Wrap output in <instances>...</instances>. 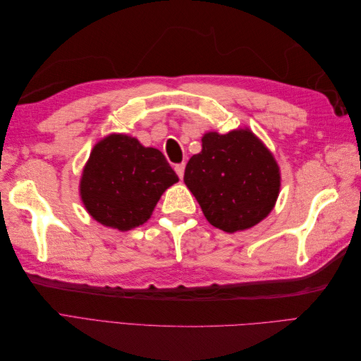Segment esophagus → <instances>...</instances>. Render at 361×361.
<instances>
[{
  "mask_svg": "<svg viewBox=\"0 0 361 361\" xmlns=\"http://www.w3.org/2000/svg\"><path fill=\"white\" fill-rule=\"evenodd\" d=\"M174 170H176V173H178V176L182 179L183 178V173H185V162H180V164H176V166H174Z\"/></svg>",
  "mask_w": 361,
  "mask_h": 361,
  "instance_id": "obj_1",
  "label": "esophagus"
}]
</instances>
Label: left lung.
<instances>
[{
    "instance_id": "obj_1",
    "label": "left lung",
    "mask_w": 361,
    "mask_h": 361,
    "mask_svg": "<svg viewBox=\"0 0 361 361\" xmlns=\"http://www.w3.org/2000/svg\"><path fill=\"white\" fill-rule=\"evenodd\" d=\"M183 182L214 227L233 233L271 212L280 190L279 166L248 129L207 133L202 152L185 167Z\"/></svg>"
}]
</instances>
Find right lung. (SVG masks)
<instances>
[{
  "instance_id": "1",
  "label": "right lung",
  "mask_w": 361,
  "mask_h": 361,
  "mask_svg": "<svg viewBox=\"0 0 361 361\" xmlns=\"http://www.w3.org/2000/svg\"><path fill=\"white\" fill-rule=\"evenodd\" d=\"M178 180L158 149L114 134L94 146L82 171L81 197L96 221L130 231L147 220L162 192Z\"/></svg>"
}]
</instances>
